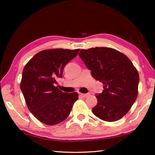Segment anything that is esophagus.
Instances as JSON below:
<instances>
[{"label":"esophagus","instance_id":"obj_1","mask_svg":"<svg viewBox=\"0 0 155 155\" xmlns=\"http://www.w3.org/2000/svg\"><path fill=\"white\" fill-rule=\"evenodd\" d=\"M90 94H82V93H80V96H82V97H87V96H89Z\"/></svg>","mask_w":155,"mask_h":155}]
</instances>
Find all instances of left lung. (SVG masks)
Wrapping results in <instances>:
<instances>
[{"label":"left lung","mask_w":155,"mask_h":155,"mask_svg":"<svg viewBox=\"0 0 155 155\" xmlns=\"http://www.w3.org/2000/svg\"><path fill=\"white\" fill-rule=\"evenodd\" d=\"M78 55L104 85L102 92L96 94L92 113L105 121L120 119L136 100L140 80L136 68L128 57L111 48L82 49Z\"/></svg>","instance_id":"left-lung-1"}]
</instances>
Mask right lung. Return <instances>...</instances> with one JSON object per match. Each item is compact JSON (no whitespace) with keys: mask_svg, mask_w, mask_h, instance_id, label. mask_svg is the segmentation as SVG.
Masks as SVG:
<instances>
[{"mask_svg":"<svg viewBox=\"0 0 155 155\" xmlns=\"http://www.w3.org/2000/svg\"><path fill=\"white\" fill-rule=\"evenodd\" d=\"M80 49H48L35 55L22 71L20 89L31 113L44 124H58L66 119L78 99L77 92L59 90L55 84L63 77L65 65Z\"/></svg>","mask_w":155,"mask_h":155,"instance_id":"add662e5","label":"right lung"}]
</instances>
